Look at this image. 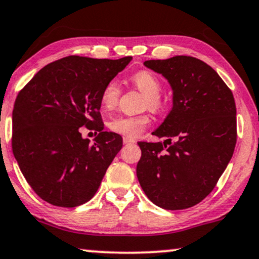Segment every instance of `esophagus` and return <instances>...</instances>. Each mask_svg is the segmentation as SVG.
I'll use <instances>...</instances> for the list:
<instances>
[{
  "label": "esophagus",
  "mask_w": 259,
  "mask_h": 259,
  "mask_svg": "<svg viewBox=\"0 0 259 259\" xmlns=\"http://www.w3.org/2000/svg\"><path fill=\"white\" fill-rule=\"evenodd\" d=\"M123 142H124V145H130V143H135L136 141L135 140L129 139V138H123Z\"/></svg>",
  "instance_id": "obj_1"
}]
</instances>
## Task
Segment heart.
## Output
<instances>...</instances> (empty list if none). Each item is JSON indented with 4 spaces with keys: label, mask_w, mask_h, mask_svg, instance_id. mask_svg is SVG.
<instances>
[{
    "label": "heart",
    "mask_w": 259,
    "mask_h": 259,
    "mask_svg": "<svg viewBox=\"0 0 259 259\" xmlns=\"http://www.w3.org/2000/svg\"><path fill=\"white\" fill-rule=\"evenodd\" d=\"M134 85L142 93H145L143 108H149L154 113H160L165 107V100L160 95L161 83L154 73L149 71H138L132 76ZM120 98V88L117 80L112 79L105 84L100 94V102L105 110H113L118 105ZM151 123L148 114L140 116H116L108 121L111 132L119 134L124 138L136 139L145 132Z\"/></svg>",
    "instance_id": "obj_1"
}]
</instances>
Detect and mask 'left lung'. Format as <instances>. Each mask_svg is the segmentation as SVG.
Masks as SVG:
<instances>
[{"label": "left lung", "mask_w": 259, "mask_h": 259, "mask_svg": "<svg viewBox=\"0 0 259 259\" xmlns=\"http://www.w3.org/2000/svg\"><path fill=\"white\" fill-rule=\"evenodd\" d=\"M145 65L169 80L174 106L152 133L167 139L138 142L141 159L136 175L145 194L157 206L192 207L212 192L234 153V96L219 73L197 58L179 55L147 60Z\"/></svg>", "instance_id": "left-lung-1"}]
</instances>
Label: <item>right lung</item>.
Here are the masks:
<instances>
[{"mask_svg":"<svg viewBox=\"0 0 259 259\" xmlns=\"http://www.w3.org/2000/svg\"><path fill=\"white\" fill-rule=\"evenodd\" d=\"M132 59L70 55L39 70L19 92L12 148L25 180L40 199L76 207L98 192L123 146L120 135L104 132L100 94ZM82 126L99 133L93 145L81 138Z\"/></svg>","mask_w":259,"mask_h":259,"instance_id":"obj_1","label":"right lung"}]
</instances>
